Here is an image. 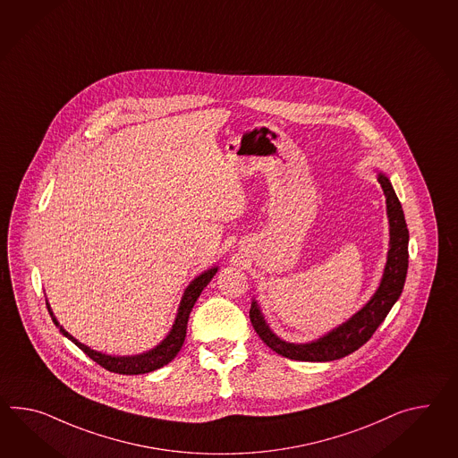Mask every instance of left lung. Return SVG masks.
<instances>
[{"mask_svg":"<svg viewBox=\"0 0 458 458\" xmlns=\"http://www.w3.org/2000/svg\"><path fill=\"white\" fill-rule=\"evenodd\" d=\"M377 180L386 195L391 234L387 263L380 279L379 288L352 318L347 319L346 323L339 324L327 335L304 344L286 343L275 335L269 329L268 323L265 321V316L259 310L257 300H253L250 310L251 324L257 335L261 337V341L275 352H278L279 356L306 362H327L349 356L351 352H354L368 343L391 311L392 306L399 300L409 268V230L403 218L401 201L392 189L391 180L382 172H379Z\"/></svg>","mask_w":458,"mask_h":458,"instance_id":"1","label":"left lung"}]
</instances>
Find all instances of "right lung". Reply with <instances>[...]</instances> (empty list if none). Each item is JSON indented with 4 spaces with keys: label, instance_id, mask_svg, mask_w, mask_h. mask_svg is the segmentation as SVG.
I'll use <instances>...</instances> for the list:
<instances>
[{
    "label": "right lung",
    "instance_id": "right-lung-1",
    "mask_svg": "<svg viewBox=\"0 0 458 458\" xmlns=\"http://www.w3.org/2000/svg\"><path fill=\"white\" fill-rule=\"evenodd\" d=\"M216 271H218V267L207 269V271L201 273L200 276H197V278L190 283L187 290L183 293V296H182L175 323L172 324V329H170L167 337L158 346L147 351L144 354H137V356H109V354H102L99 351H94L89 346L79 343L76 337H72V335L67 333L66 329H63V326H59L56 318L53 316L51 308H49V302L46 301V306L49 310L53 321L59 327V331L66 335L69 341H72L82 352H86L94 362H98L102 368L107 369L111 372H115V374H125V376L147 374V372H152L156 369L164 368L174 357L179 354L180 349L183 346L185 335H187V323H189L191 308L199 300L203 288L212 281Z\"/></svg>",
    "mask_w": 458,
    "mask_h": 458
}]
</instances>
